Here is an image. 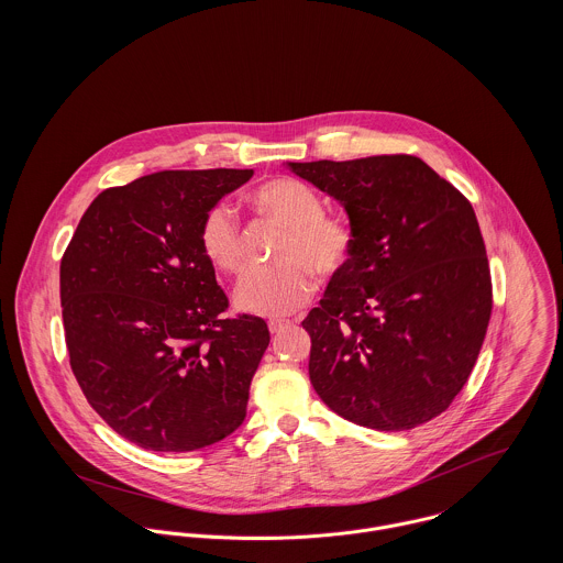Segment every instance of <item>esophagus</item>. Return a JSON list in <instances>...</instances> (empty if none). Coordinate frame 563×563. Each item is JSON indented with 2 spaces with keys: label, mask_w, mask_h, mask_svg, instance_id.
<instances>
[{
  "label": "esophagus",
  "mask_w": 563,
  "mask_h": 563,
  "mask_svg": "<svg viewBox=\"0 0 563 563\" xmlns=\"http://www.w3.org/2000/svg\"><path fill=\"white\" fill-rule=\"evenodd\" d=\"M290 321L288 319H271L268 321V329H271V333H277V331H282L284 327H288Z\"/></svg>",
  "instance_id": "esophagus-1"
}]
</instances>
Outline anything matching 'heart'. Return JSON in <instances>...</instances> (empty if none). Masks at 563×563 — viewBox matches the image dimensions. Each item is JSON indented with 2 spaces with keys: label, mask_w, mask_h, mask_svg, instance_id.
<instances>
[{
  "label": "heart",
  "mask_w": 563,
  "mask_h": 563,
  "mask_svg": "<svg viewBox=\"0 0 563 563\" xmlns=\"http://www.w3.org/2000/svg\"><path fill=\"white\" fill-rule=\"evenodd\" d=\"M251 206L286 230L279 242V266L253 271L236 290V306L262 317H284L301 308L314 292L317 273L338 277L351 262L355 232L342 214H329L321 195L306 181L275 177L251 192ZM203 257L221 273L241 275L246 264L241 223L225 203L212 206L199 225Z\"/></svg>",
  "instance_id": "heart-1"
}]
</instances>
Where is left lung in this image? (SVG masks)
I'll list each match as a JSON object with an SVG mask.
<instances>
[{"label":"left lung","mask_w":563,"mask_h":563,"mask_svg":"<svg viewBox=\"0 0 563 563\" xmlns=\"http://www.w3.org/2000/svg\"><path fill=\"white\" fill-rule=\"evenodd\" d=\"M288 168L333 197L355 232L349 266L303 321L317 395L377 431L440 416L468 382L492 314L471 201L405 154Z\"/></svg>","instance_id":"left-lung-1"}]
</instances>
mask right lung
Masks as SVG:
<instances>
[{
	"label": "right lung",
	"mask_w": 563,
	"mask_h": 563,
	"mask_svg": "<svg viewBox=\"0 0 563 563\" xmlns=\"http://www.w3.org/2000/svg\"><path fill=\"white\" fill-rule=\"evenodd\" d=\"M253 168L158 170L95 197L60 262L71 371L90 407L147 451L186 453L234 433L271 342L225 319L199 246L203 214Z\"/></svg>",
	"instance_id": "add662e5"
}]
</instances>
